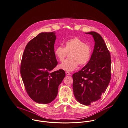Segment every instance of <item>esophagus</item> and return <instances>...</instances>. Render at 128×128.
Wrapping results in <instances>:
<instances>
[{"mask_svg":"<svg viewBox=\"0 0 128 128\" xmlns=\"http://www.w3.org/2000/svg\"><path fill=\"white\" fill-rule=\"evenodd\" d=\"M66 74L67 75H68V76H70V75L72 74L70 73V72H66Z\"/></svg>","mask_w":128,"mask_h":128,"instance_id":"obj_1","label":"esophagus"}]
</instances>
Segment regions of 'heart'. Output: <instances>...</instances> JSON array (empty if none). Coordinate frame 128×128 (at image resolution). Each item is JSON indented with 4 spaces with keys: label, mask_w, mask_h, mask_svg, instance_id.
<instances>
[{
    "label": "heart",
    "mask_w": 128,
    "mask_h": 128,
    "mask_svg": "<svg viewBox=\"0 0 128 128\" xmlns=\"http://www.w3.org/2000/svg\"><path fill=\"white\" fill-rule=\"evenodd\" d=\"M69 52L70 58L65 60L59 67L65 71L71 72L77 68L78 64L84 66L89 62L92 54V48L82 39L74 37L65 42V48L59 46L54 52L56 57L61 62Z\"/></svg>",
    "instance_id": "b5f03b06"
}]
</instances>
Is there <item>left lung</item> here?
I'll use <instances>...</instances> for the list:
<instances>
[{
    "label": "left lung",
    "instance_id": "8db88e82",
    "mask_svg": "<svg viewBox=\"0 0 128 128\" xmlns=\"http://www.w3.org/2000/svg\"><path fill=\"white\" fill-rule=\"evenodd\" d=\"M94 38L95 46L91 58L80 71L72 74L74 96L80 104L89 106L101 98L110 80L111 58L102 36L94 31L85 33Z\"/></svg>",
    "mask_w": 128,
    "mask_h": 128
}]
</instances>
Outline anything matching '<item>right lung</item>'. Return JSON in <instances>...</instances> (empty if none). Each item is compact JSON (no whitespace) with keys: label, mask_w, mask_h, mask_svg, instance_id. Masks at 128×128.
I'll return each instance as SVG.
<instances>
[{"label":"right lung","mask_w":128,"mask_h":128,"mask_svg":"<svg viewBox=\"0 0 128 128\" xmlns=\"http://www.w3.org/2000/svg\"><path fill=\"white\" fill-rule=\"evenodd\" d=\"M56 32H42L27 44L22 55L20 74L29 96L38 104H47L56 99L59 84L65 76L56 66L54 44Z\"/></svg>","instance_id":"right-lung-1"}]
</instances>
